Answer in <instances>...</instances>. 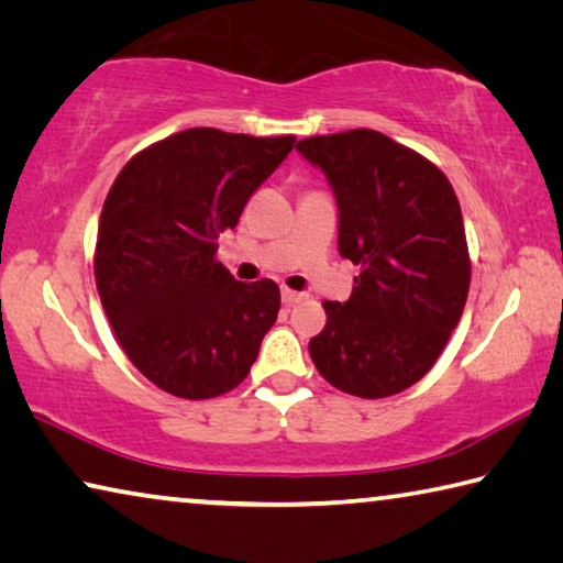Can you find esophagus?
I'll return each instance as SVG.
<instances>
[{
  "label": "esophagus",
  "instance_id": "1",
  "mask_svg": "<svg viewBox=\"0 0 563 563\" xmlns=\"http://www.w3.org/2000/svg\"><path fill=\"white\" fill-rule=\"evenodd\" d=\"M303 299V294L301 291H294V289H289V287H282V301L284 303H299Z\"/></svg>",
  "mask_w": 563,
  "mask_h": 563
}]
</instances>
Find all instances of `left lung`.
<instances>
[{
	"mask_svg": "<svg viewBox=\"0 0 563 563\" xmlns=\"http://www.w3.org/2000/svg\"><path fill=\"white\" fill-rule=\"evenodd\" d=\"M297 152L327 174L339 254L362 266L352 297L324 301L309 342L324 379L384 399L429 372L462 319L472 262L462 207L444 172L374 129L309 136Z\"/></svg>",
	"mask_w": 563,
	"mask_h": 563,
	"instance_id": "obj_1",
	"label": "left lung"
}]
</instances>
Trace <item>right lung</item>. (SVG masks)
I'll return each instance as SVG.
<instances>
[{
	"label": "right lung",
	"instance_id": "add662e5",
	"mask_svg": "<svg viewBox=\"0 0 563 563\" xmlns=\"http://www.w3.org/2000/svg\"><path fill=\"white\" fill-rule=\"evenodd\" d=\"M291 146V134L184 129L134 154L109 189L95 252L101 307L129 362L179 399L242 384L279 314V287L236 282L217 239Z\"/></svg>",
	"mask_w": 563,
	"mask_h": 563
}]
</instances>
